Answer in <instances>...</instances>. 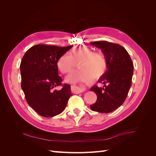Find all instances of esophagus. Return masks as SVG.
Instances as JSON below:
<instances>
[{
	"label": "esophagus",
	"instance_id": "esophagus-1",
	"mask_svg": "<svg viewBox=\"0 0 156 156\" xmlns=\"http://www.w3.org/2000/svg\"><path fill=\"white\" fill-rule=\"evenodd\" d=\"M73 87L75 88V92L77 94L83 92L87 90L86 87H84L82 85H74Z\"/></svg>",
	"mask_w": 156,
	"mask_h": 156
}]
</instances>
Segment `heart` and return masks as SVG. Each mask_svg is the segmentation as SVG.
<instances>
[{"mask_svg": "<svg viewBox=\"0 0 156 156\" xmlns=\"http://www.w3.org/2000/svg\"><path fill=\"white\" fill-rule=\"evenodd\" d=\"M81 63V72L73 73L66 77L70 83H91L94 79L101 78L107 68V62L104 55L96 53L88 48H81L73 51L71 54L65 53L57 61V68L62 73H68L77 68L76 64Z\"/></svg>", "mask_w": 156, "mask_h": 156, "instance_id": "heart-1", "label": "heart"}]
</instances>
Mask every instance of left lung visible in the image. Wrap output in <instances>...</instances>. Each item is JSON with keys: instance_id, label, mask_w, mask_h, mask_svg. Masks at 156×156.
<instances>
[{"instance_id": "obj_1", "label": "left lung", "mask_w": 156, "mask_h": 156, "mask_svg": "<svg viewBox=\"0 0 156 156\" xmlns=\"http://www.w3.org/2000/svg\"><path fill=\"white\" fill-rule=\"evenodd\" d=\"M90 45L101 49L107 62L105 74L98 79L103 87L90 88L97 95V101L90 105L92 111L108 113L123 104L131 86L133 64L123 47L105 41L90 42Z\"/></svg>"}]
</instances>
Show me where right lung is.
Returning <instances> with one entry per match:
<instances>
[{
    "instance_id": "1",
    "label": "right lung",
    "mask_w": 156,
    "mask_h": 156,
    "mask_svg": "<svg viewBox=\"0 0 156 156\" xmlns=\"http://www.w3.org/2000/svg\"><path fill=\"white\" fill-rule=\"evenodd\" d=\"M72 48L38 44L32 46L23 56L20 64L21 88L29 104L37 114L53 117L62 112L66 107L71 87L61 85L57 61L60 56Z\"/></svg>"
}]
</instances>
